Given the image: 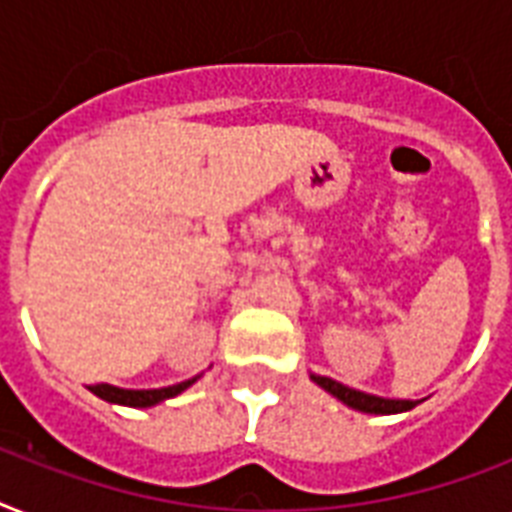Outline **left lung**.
Segmentation results:
<instances>
[{
	"label": "left lung",
	"mask_w": 512,
	"mask_h": 512,
	"mask_svg": "<svg viewBox=\"0 0 512 512\" xmlns=\"http://www.w3.org/2000/svg\"><path fill=\"white\" fill-rule=\"evenodd\" d=\"M311 380L316 382L319 388L327 390L329 396H335L337 401H342L345 406L364 414H401L420 404V401H409V398H382L374 396V393H364V390L348 388V385H342V382L332 380V377H324V374L311 372Z\"/></svg>",
	"instance_id": "8db88e82"
}]
</instances>
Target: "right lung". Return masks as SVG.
<instances>
[{"label":"right lung","mask_w":512,"mask_h":512,"mask_svg":"<svg viewBox=\"0 0 512 512\" xmlns=\"http://www.w3.org/2000/svg\"><path fill=\"white\" fill-rule=\"evenodd\" d=\"M201 374L191 377V380L177 382V385H170V388H151V390H130V388H116V385H108V382H100V385H90V390L98 398L108 401V404H119V406H132V409H148V406H156L167 401V398L180 396L183 390H188L193 382L199 380Z\"/></svg>","instance_id":"obj_1"}]
</instances>
